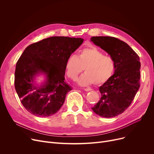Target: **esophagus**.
I'll return each instance as SVG.
<instances>
[{"instance_id":"34e87169","label":"esophagus","mask_w":154,"mask_h":154,"mask_svg":"<svg viewBox=\"0 0 154 154\" xmlns=\"http://www.w3.org/2000/svg\"><path fill=\"white\" fill-rule=\"evenodd\" d=\"M84 91H85L86 92H88V91H92V88H84Z\"/></svg>"}]
</instances>
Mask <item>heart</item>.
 Listing matches in <instances>:
<instances>
[{"label":"heart","mask_w":154,"mask_h":154,"mask_svg":"<svg viewBox=\"0 0 154 154\" xmlns=\"http://www.w3.org/2000/svg\"><path fill=\"white\" fill-rule=\"evenodd\" d=\"M85 73L78 80L82 86L97 84L102 85L108 82L116 70V63L111 57L95 47L83 48L77 56L71 55L66 63L67 76L73 80L77 79L80 73Z\"/></svg>","instance_id":"heart-1"}]
</instances>
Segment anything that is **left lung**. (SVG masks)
I'll use <instances>...</instances> for the list:
<instances>
[{"mask_svg": "<svg viewBox=\"0 0 154 154\" xmlns=\"http://www.w3.org/2000/svg\"><path fill=\"white\" fill-rule=\"evenodd\" d=\"M91 41L107 52L116 63L114 74L99 87L101 98L92 109L100 117H114L129 107L140 87L139 57L127 44L115 37H92Z\"/></svg>", "mask_w": 154, "mask_h": 154, "instance_id": "obj_1", "label": "left lung"}]
</instances>
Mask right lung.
Masks as SVG:
<instances>
[{"mask_svg": "<svg viewBox=\"0 0 154 154\" xmlns=\"http://www.w3.org/2000/svg\"><path fill=\"white\" fill-rule=\"evenodd\" d=\"M84 41L82 38L55 36L29 45L16 64L15 88L26 109L37 117L57 112L71 87L65 82L66 63ZM44 75L40 85L36 79Z\"/></svg>", "mask_w": 154, "mask_h": 154, "instance_id": "obj_1", "label": "right lung"}]
</instances>
